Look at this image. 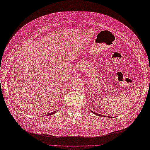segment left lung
<instances>
[{"label": "left lung", "mask_w": 150, "mask_h": 150, "mask_svg": "<svg viewBox=\"0 0 150 150\" xmlns=\"http://www.w3.org/2000/svg\"><path fill=\"white\" fill-rule=\"evenodd\" d=\"M92 112H93V114H95V115H98V116H100V117H102V115H100V114H98V113H96V112H93V111H91ZM104 116V115H103ZM104 117H105V116H104Z\"/></svg>", "instance_id": "1"}]
</instances>
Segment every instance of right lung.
Here are the masks:
<instances>
[{
	"instance_id": "right-lung-1",
	"label": "right lung",
	"mask_w": 150,
	"mask_h": 150,
	"mask_svg": "<svg viewBox=\"0 0 150 150\" xmlns=\"http://www.w3.org/2000/svg\"><path fill=\"white\" fill-rule=\"evenodd\" d=\"M55 112H57V111H54V112H50V113H49L48 115H53V114H54Z\"/></svg>"
}]
</instances>
